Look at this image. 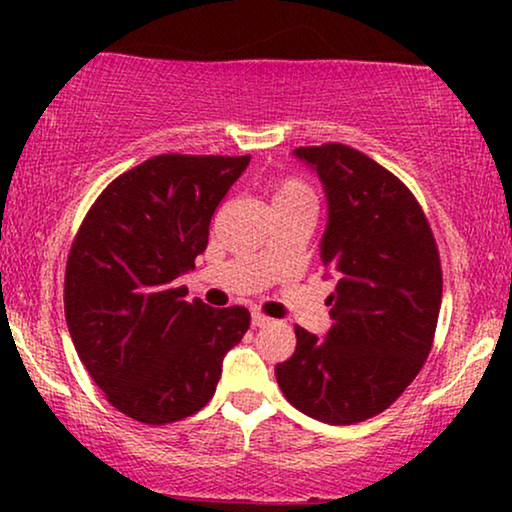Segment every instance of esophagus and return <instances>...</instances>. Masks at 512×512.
Wrapping results in <instances>:
<instances>
[{"label": "esophagus", "mask_w": 512, "mask_h": 512, "mask_svg": "<svg viewBox=\"0 0 512 512\" xmlns=\"http://www.w3.org/2000/svg\"><path fill=\"white\" fill-rule=\"evenodd\" d=\"M268 324H270V317H265V314H261V312L251 314V326L261 328V326H268Z\"/></svg>", "instance_id": "esophagus-1"}]
</instances>
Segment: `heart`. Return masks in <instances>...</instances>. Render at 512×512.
<instances>
[{
  "label": "heart",
  "mask_w": 512,
  "mask_h": 512,
  "mask_svg": "<svg viewBox=\"0 0 512 512\" xmlns=\"http://www.w3.org/2000/svg\"><path fill=\"white\" fill-rule=\"evenodd\" d=\"M289 198H310V191L300 179H279L275 184V195L272 200H289Z\"/></svg>",
  "instance_id": "heart-1"
}]
</instances>
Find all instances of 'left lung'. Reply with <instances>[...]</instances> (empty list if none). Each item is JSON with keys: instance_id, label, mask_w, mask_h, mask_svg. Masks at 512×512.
<instances>
[{"instance_id": "1", "label": "left lung", "mask_w": 512, "mask_h": 512, "mask_svg": "<svg viewBox=\"0 0 512 512\" xmlns=\"http://www.w3.org/2000/svg\"><path fill=\"white\" fill-rule=\"evenodd\" d=\"M328 202L321 263L333 272L326 338L296 326L275 368L293 408L345 426L387 410L422 370L436 333L443 272L429 221L401 179L345 144L300 146Z\"/></svg>"}]
</instances>
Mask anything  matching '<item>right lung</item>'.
I'll return each instance as SVG.
<instances>
[{
  "label": "right lung",
  "mask_w": 512,
  "mask_h": 512,
  "mask_svg": "<svg viewBox=\"0 0 512 512\" xmlns=\"http://www.w3.org/2000/svg\"><path fill=\"white\" fill-rule=\"evenodd\" d=\"M251 156L144 160L104 188L74 237L65 317L107 401L137 422L191 417L214 396L249 310L184 300L179 277L207 249L209 221Z\"/></svg>",
  "instance_id": "obj_1"
}]
</instances>
